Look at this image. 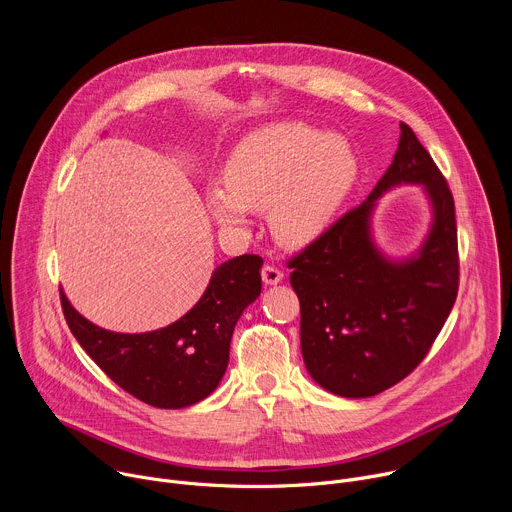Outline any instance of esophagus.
I'll return each instance as SVG.
<instances>
[{
  "label": "esophagus",
  "instance_id": "esophagus-1",
  "mask_svg": "<svg viewBox=\"0 0 512 512\" xmlns=\"http://www.w3.org/2000/svg\"><path fill=\"white\" fill-rule=\"evenodd\" d=\"M261 277H263V283L267 285H277L281 279H283V271H279L275 265H265L261 269Z\"/></svg>",
  "mask_w": 512,
  "mask_h": 512
}]
</instances>
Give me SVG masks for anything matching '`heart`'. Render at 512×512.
<instances>
[{"label": "heart", "mask_w": 512, "mask_h": 512, "mask_svg": "<svg viewBox=\"0 0 512 512\" xmlns=\"http://www.w3.org/2000/svg\"><path fill=\"white\" fill-rule=\"evenodd\" d=\"M356 178L350 143L306 123H277L243 137L225 164V186L206 206L225 229L247 225L249 208H269L279 243L304 247L324 233Z\"/></svg>", "instance_id": "obj_1"}]
</instances>
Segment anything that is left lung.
Instances as JSON below:
<instances>
[{
    "instance_id": "left-lung-1",
    "label": "left lung",
    "mask_w": 512,
    "mask_h": 512,
    "mask_svg": "<svg viewBox=\"0 0 512 512\" xmlns=\"http://www.w3.org/2000/svg\"><path fill=\"white\" fill-rule=\"evenodd\" d=\"M399 183L424 186L434 223L413 258L393 262L372 241L370 214L382 192ZM289 269L306 369L326 391L373 397L425 358L458 296V229L450 186L407 123L369 198L291 259Z\"/></svg>"
}]
</instances>
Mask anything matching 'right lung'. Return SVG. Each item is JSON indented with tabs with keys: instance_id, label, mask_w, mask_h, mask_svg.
I'll use <instances>...</instances> for the list:
<instances>
[{
	"instance_id": "obj_1",
	"label": "right lung",
	"mask_w": 512,
	"mask_h": 512,
	"mask_svg": "<svg viewBox=\"0 0 512 512\" xmlns=\"http://www.w3.org/2000/svg\"><path fill=\"white\" fill-rule=\"evenodd\" d=\"M259 255L218 265L196 306L174 324L143 334L95 326L70 306L60 287L66 324L99 369L135 399L160 409H182L206 399L221 383L233 330L261 294Z\"/></svg>"
}]
</instances>
